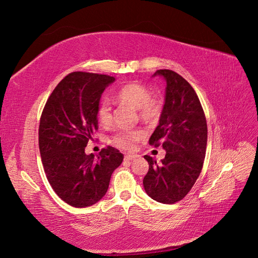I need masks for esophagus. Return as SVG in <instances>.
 Wrapping results in <instances>:
<instances>
[{"mask_svg": "<svg viewBox=\"0 0 258 258\" xmlns=\"http://www.w3.org/2000/svg\"><path fill=\"white\" fill-rule=\"evenodd\" d=\"M137 157H138V155H126L124 156V160H128V161L135 160Z\"/></svg>", "mask_w": 258, "mask_h": 258, "instance_id": "esophagus-1", "label": "esophagus"}]
</instances>
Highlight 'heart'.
Instances as JSON below:
<instances>
[{
	"instance_id": "1",
	"label": "heart",
	"mask_w": 258,
	"mask_h": 258,
	"mask_svg": "<svg viewBox=\"0 0 258 258\" xmlns=\"http://www.w3.org/2000/svg\"><path fill=\"white\" fill-rule=\"evenodd\" d=\"M119 102L131 105L138 110L141 119L147 122L157 120L162 112L163 102L161 97L150 95L147 86L140 83H129L123 85L114 93ZM97 117L101 123L110 124L112 121V107L110 101L102 99L97 107ZM144 137L142 130H122L111 139V143L123 151H131L135 144Z\"/></svg>"
}]
</instances>
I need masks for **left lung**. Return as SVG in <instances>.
I'll list each match as a JSON object with an SVG mask.
<instances>
[{
    "mask_svg": "<svg viewBox=\"0 0 258 258\" xmlns=\"http://www.w3.org/2000/svg\"><path fill=\"white\" fill-rule=\"evenodd\" d=\"M167 83L159 124L150 144L166 151L160 162L145 155L150 168L143 178L146 194L161 204L172 205L189 192L204 166L208 127L205 112L190 84L171 70H158L153 76Z\"/></svg>",
    "mask_w": 258,
    "mask_h": 258,
    "instance_id": "left-lung-1",
    "label": "left lung"
}]
</instances>
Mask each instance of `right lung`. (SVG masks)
<instances>
[{"label": "right lung", "instance_id": "add662e5", "mask_svg": "<svg viewBox=\"0 0 258 258\" xmlns=\"http://www.w3.org/2000/svg\"><path fill=\"white\" fill-rule=\"evenodd\" d=\"M113 76L73 72L53 89L43 110L38 146L52 189L68 205L85 208L107 191L112 173L123 155L107 146L95 155L85 147L98 129L97 107Z\"/></svg>", "mask_w": 258, "mask_h": 258}]
</instances>
